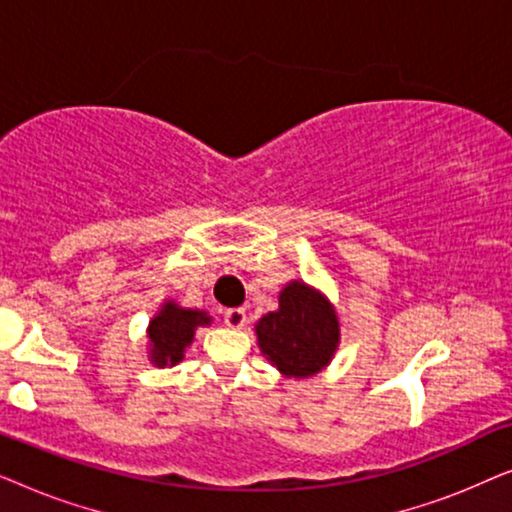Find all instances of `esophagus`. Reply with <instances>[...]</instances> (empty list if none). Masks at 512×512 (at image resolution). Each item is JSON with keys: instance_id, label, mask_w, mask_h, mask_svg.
I'll list each match as a JSON object with an SVG mask.
<instances>
[{"instance_id": "obj_1", "label": "esophagus", "mask_w": 512, "mask_h": 512, "mask_svg": "<svg viewBox=\"0 0 512 512\" xmlns=\"http://www.w3.org/2000/svg\"><path fill=\"white\" fill-rule=\"evenodd\" d=\"M223 324H226L228 328H233V331H237V328H242L244 324H247V312H244V307H233V310H228L226 314H223Z\"/></svg>"}]
</instances>
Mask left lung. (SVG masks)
Segmentation results:
<instances>
[{
    "mask_svg": "<svg viewBox=\"0 0 512 512\" xmlns=\"http://www.w3.org/2000/svg\"><path fill=\"white\" fill-rule=\"evenodd\" d=\"M277 300V310L263 314L254 326L261 354L293 380L321 373L340 347L335 305L303 279H291Z\"/></svg>",
    "mask_w": 512,
    "mask_h": 512,
    "instance_id": "8db88e82",
    "label": "left lung"
}]
</instances>
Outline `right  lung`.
Segmentation results:
<instances>
[{
  "label": "right lung",
  "mask_w": 512,
  "mask_h": 512,
  "mask_svg": "<svg viewBox=\"0 0 512 512\" xmlns=\"http://www.w3.org/2000/svg\"><path fill=\"white\" fill-rule=\"evenodd\" d=\"M205 310L181 307L177 300H163L146 326V354L156 368H172L184 361L186 349L193 345L195 331L212 324Z\"/></svg>",
  "instance_id": "add662e5"
}]
</instances>
